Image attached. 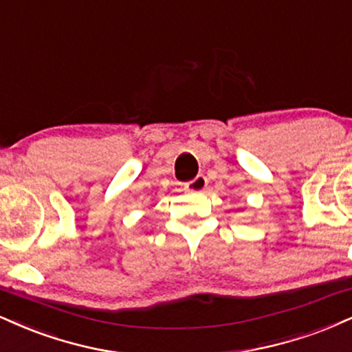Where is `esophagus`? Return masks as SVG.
<instances>
[{"label":"esophagus","mask_w":352,"mask_h":352,"mask_svg":"<svg viewBox=\"0 0 352 352\" xmlns=\"http://www.w3.org/2000/svg\"><path fill=\"white\" fill-rule=\"evenodd\" d=\"M206 185H208V180H206L205 175H197L193 180H190L185 184V188L188 190V192H203V190L206 188Z\"/></svg>","instance_id":"34e87169"}]
</instances>
